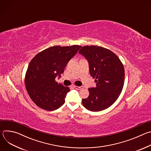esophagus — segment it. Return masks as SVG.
Instances as JSON below:
<instances>
[{
    "label": "esophagus",
    "instance_id": "1",
    "mask_svg": "<svg viewBox=\"0 0 151 151\" xmlns=\"http://www.w3.org/2000/svg\"><path fill=\"white\" fill-rule=\"evenodd\" d=\"M73 87L75 89L78 90H81L83 88V87H78V86H74Z\"/></svg>",
    "mask_w": 151,
    "mask_h": 151
}]
</instances>
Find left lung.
Returning <instances> with one entry per match:
<instances>
[{
	"mask_svg": "<svg viewBox=\"0 0 151 151\" xmlns=\"http://www.w3.org/2000/svg\"><path fill=\"white\" fill-rule=\"evenodd\" d=\"M79 53L87 60L90 75L96 83V87L88 88L89 96L82 100L83 106L93 112L108 108L123 88L125 72L122 63L115 54L101 47H83Z\"/></svg>",
	"mask_w": 151,
	"mask_h": 151,
	"instance_id": "obj_1",
	"label": "left lung"
}]
</instances>
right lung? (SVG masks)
Here are the masks:
<instances>
[{"instance_id": "obj_1", "label": "right lung", "mask_w": 151, "mask_h": 151, "mask_svg": "<svg viewBox=\"0 0 151 151\" xmlns=\"http://www.w3.org/2000/svg\"><path fill=\"white\" fill-rule=\"evenodd\" d=\"M79 45L54 46L38 53L30 61L25 85L32 100L40 108L49 111L58 109L65 102L70 89L55 81L70 60L81 48Z\"/></svg>"}]
</instances>
